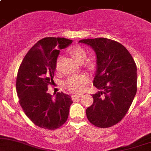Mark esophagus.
I'll list each match as a JSON object with an SVG mask.
<instances>
[{
	"mask_svg": "<svg viewBox=\"0 0 151 151\" xmlns=\"http://www.w3.org/2000/svg\"><path fill=\"white\" fill-rule=\"evenodd\" d=\"M81 96L82 95H78V94H74L72 96V99L73 101H76V100L78 99H79L80 97H81Z\"/></svg>",
	"mask_w": 151,
	"mask_h": 151,
	"instance_id": "1",
	"label": "esophagus"
}]
</instances>
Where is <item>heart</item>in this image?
Masks as SVG:
<instances>
[{"label": "heart", "mask_w": 151, "mask_h": 151, "mask_svg": "<svg viewBox=\"0 0 151 151\" xmlns=\"http://www.w3.org/2000/svg\"><path fill=\"white\" fill-rule=\"evenodd\" d=\"M69 55L72 57L75 62L77 63L81 64L85 60L86 57V51L82 47L79 46H74L70 47L67 50ZM60 58L57 60L56 65H55V69L56 70H59L60 64ZM86 65L88 67H92L93 62L91 60H88L86 62ZM88 83V78L85 75H79L74 76V77H70L66 82V87L70 91L73 92H81L84 91V88Z\"/></svg>", "instance_id": "obj_1"}]
</instances>
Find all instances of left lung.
<instances>
[{"label": "left lung", "mask_w": 151, "mask_h": 151, "mask_svg": "<svg viewBox=\"0 0 151 151\" xmlns=\"http://www.w3.org/2000/svg\"><path fill=\"white\" fill-rule=\"evenodd\" d=\"M79 42L90 46L96 54L93 84L101 90L92 94L93 102L86 109V116L97 127H111L124 117L135 97L136 63L125 47L112 40L101 37Z\"/></svg>", "instance_id": "left-lung-1"}]
</instances>
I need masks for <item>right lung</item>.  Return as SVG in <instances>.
<instances>
[{"label":"right lung","instance_id":"add662e5","mask_svg":"<svg viewBox=\"0 0 151 151\" xmlns=\"http://www.w3.org/2000/svg\"><path fill=\"white\" fill-rule=\"evenodd\" d=\"M72 42L63 37L43 38L26 54L19 67L16 90L20 104L31 121L42 129L55 130L65 124L73 103L70 95L58 92L52 99L47 92L60 50Z\"/></svg>","mask_w":151,"mask_h":151}]
</instances>
